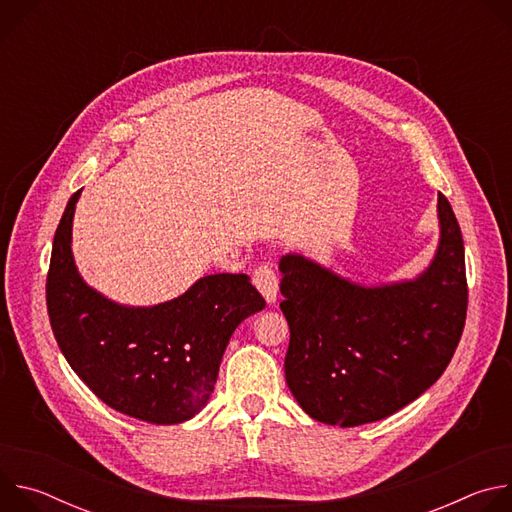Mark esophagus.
Segmentation results:
<instances>
[{"label": "esophagus", "mask_w": 512, "mask_h": 512, "mask_svg": "<svg viewBox=\"0 0 512 512\" xmlns=\"http://www.w3.org/2000/svg\"><path fill=\"white\" fill-rule=\"evenodd\" d=\"M253 283L259 289V294L263 296V300L273 306L277 302V289H279V281L275 271L269 265H259L253 273Z\"/></svg>", "instance_id": "34e87169"}]
</instances>
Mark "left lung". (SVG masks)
Masks as SVG:
<instances>
[{
  "label": "left lung",
  "instance_id": "8db88e82",
  "mask_svg": "<svg viewBox=\"0 0 512 512\" xmlns=\"http://www.w3.org/2000/svg\"><path fill=\"white\" fill-rule=\"evenodd\" d=\"M437 225L435 253L411 279L362 283L296 251L281 257L285 381L312 419L340 427L385 419L446 371L468 287L460 225L444 194Z\"/></svg>",
  "mask_w": 512,
  "mask_h": 512
}]
</instances>
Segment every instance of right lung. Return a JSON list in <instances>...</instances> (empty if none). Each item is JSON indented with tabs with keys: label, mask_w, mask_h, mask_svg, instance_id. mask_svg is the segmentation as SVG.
Wrapping results in <instances>:
<instances>
[{
	"label": "right lung",
	"mask_w": 512,
	"mask_h": 512,
	"mask_svg": "<svg viewBox=\"0 0 512 512\" xmlns=\"http://www.w3.org/2000/svg\"><path fill=\"white\" fill-rule=\"evenodd\" d=\"M81 192L64 208L46 279L58 348L111 409L154 425L188 421L208 403L233 332L265 300L245 273L204 275L154 306L109 300L83 279L72 255Z\"/></svg>",
	"instance_id": "1"
}]
</instances>
